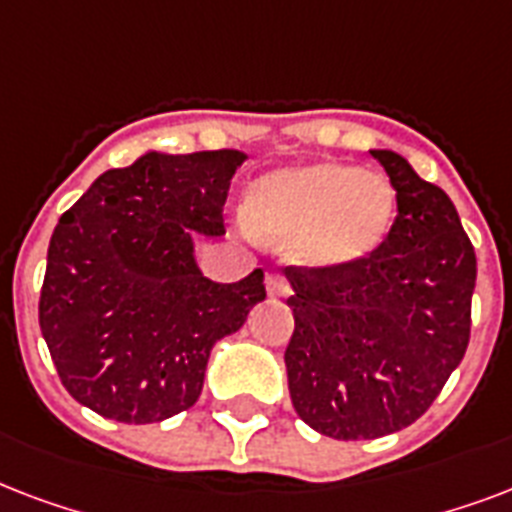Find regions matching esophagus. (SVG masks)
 <instances>
[{"mask_svg": "<svg viewBox=\"0 0 512 512\" xmlns=\"http://www.w3.org/2000/svg\"><path fill=\"white\" fill-rule=\"evenodd\" d=\"M267 293L272 299H283L291 293V283L285 280L283 275H277V272H269L267 275Z\"/></svg>", "mask_w": 512, "mask_h": 512, "instance_id": "34e87169", "label": "esophagus"}]
</instances>
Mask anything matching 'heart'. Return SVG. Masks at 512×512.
<instances>
[{
	"label": "heart",
	"mask_w": 512,
	"mask_h": 512,
	"mask_svg": "<svg viewBox=\"0 0 512 512\" xmlns=\"http://www.w3.org/2000/svg\"><path fill=\"white\" fill-rule=\"evenodd\" d=\"M395 208L387 176L336 160L269 170L245 200L256 235L277 243L291 240L293 261L320 272L371 259L390 235Z\"/></svg>",
	"instance_id": "obj_1"
}]
</instances>
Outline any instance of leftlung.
I'll return each instance as SVG.
<instances>
[{"mask_svg": "<svg viewBox=\"0 0 512 512\" xmlns=\"http://www.w3.org/2000/svg\"><path fill=\"white\" fill-rule=\"evenodd\" d=\"M398 219L350 269H285L293 336L285 350L296 414L336 441L398 433L433 406L470 342L475 251L441 186L406 157L371 149Z\"/></svg>", "mask_w": 512, "mask_h": 512, "instance_id": "8db88e82", "label": "left lung"}]
</instances>
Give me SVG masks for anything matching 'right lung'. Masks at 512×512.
Here are the masks:
<instances>
[{"mask_svg": "<svg viewBox=\"0 0 512 512\" xmlns=\"http://www.w3.org/2000/svg\"><path fill=\"white\" fill-rule=\"evenodd\" d=\"M237 149L144 152L106 170L58 219L39 328L77 403L125 425L194 406L213 344L264 301V272L213 283L194 237L224 235Z\"/></svg>", "mask_w": 512, "mask_h": 512, "instance_id": "obj_1", "label": "right lung"}]
</instances>
